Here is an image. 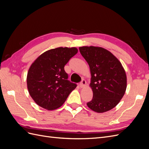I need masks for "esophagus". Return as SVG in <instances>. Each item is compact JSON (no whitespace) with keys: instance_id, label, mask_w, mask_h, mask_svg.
Segmentation results:
<instances>
[{"instance_id":"1","label":"esophagus","mask_w":149,"mask_h":149,"mask_svg":"<svg viewBox=\"0 0 149 149\" xmlns=\"http://www.w3.org/2000/svg\"><path fill=\"white\" fill-rule=\"evenodd\" d=\"M86 81H85L84 79H83V80L81 81V82L80 83L79 86H80L81 88H84V87L85 86H86Z\"/></svg>"}]
</instances>
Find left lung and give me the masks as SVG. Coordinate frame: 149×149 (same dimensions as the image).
<instances>
[{"label":"left lung","instance_id":"obj_1","mask_svg":"<svg viewBox=\"0 0 149 149\" xmlns=\"http://www.w3.org/2000/svg\"><path fill=\"white\" fill-rule=\"evenodd\" d=\"M79 49L89 66L91 75L89 86L93 97L87 106L98 113L113 109L124 96L127 88V76L121 63L102 47L84 46Z\"/></svg>","mask_w":149,"mask_h":149}]
</instances>
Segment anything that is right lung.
Instances as JSON below:
<instances>
[{
	"instance_id": "add662e5",
	"label": "right lung",
	"mask_w": 149,
	"mask_h": 149,
	"mask_svg": "<svg viewBox=\"0 0 149 149\" xmlns=\"http://www.w3.org/2000/svg\"><path fill=\"white\" fill-rule=\"evenodd\" d=\"M78 53L76 47H58L44 52L31 65L26 76L28 91L36 104L47 110L61 107L76 84L68 80L65 65Z\"/></svg>"
}]
</instances>
